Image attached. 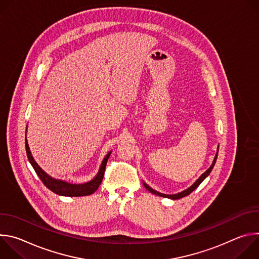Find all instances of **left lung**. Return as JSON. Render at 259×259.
I'll return each instance as SVG.
<instances>
[{"mask_svg": "<svg viewBox=\"0 0 259 259\" xmlns=\"http://www.w3.org/2000/svg\"><path fill=\"white\" fill-rule=\"evenodd\" d=\"M217 154H218V152H217ZM217 154H216V156H215V158H214V160H213V163H212V165L210 166V168L207 170V171H205L199 178H198V180L193 184L192 187H190L188 190H186V191H183V192H181V193H179V194H176V195H165V194H161V193H159V192H156V191H154L152 188H150L149 186H147L146 183H143V186H144V188L149 191V192H151L152 194H154V195H157V196H160V197H164V198H169V199H172V200H176V199H180V198H183V197H186V196H188V195H190L192 192H194L200 184H201V182L210 174V172L212 171V169H213V167H214V165H215V162H216V159H217Z\"/></svg>", "mask_w": 259, "mask_h": 259, "instance_id": "obj_1", "label": "left lung"}]
</instances>
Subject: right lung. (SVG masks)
Segmentation results:
<instances>
[{
    "label": "right lung",
    "instance_id": "add662e5",
    "mask_svg": "<svg viewBox=\"0 0 259 259\" xmlns=\"http://www.w3.org/2000/svg\"><path fill=\"white\" fill-rule=\"evenodd\" d=\"M25 151H26V155H27L29 163L31 164L32 168L34 169L35 173L38 174V176L40 177L42 182L45 184V187H47L50 191H52L53 193H55L57 195L67 196V197H82V196H88V195L95 193L102 182L104 171H105V166H106L107 160L110 156V153H108L105 156V158L103 159V161L101 163L99 171L94 179H92L91 181H89L87 183H83V184H72V183H68L66 181L54 179L51 176H49L47 173H45L40 168V166L34 162L32 156L30 154L26 138H25Z\"/></svg>",
    "mask_w": 259,
    "mask_h": 259
}]
</instances>
